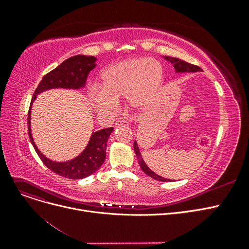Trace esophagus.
Listing matches in <instances>:
<instances>
[{
	"label": "esophagus",
	"instance_id": "34e87169",
	"mask_svg": "<svg viewBox=\"0 0 249 249\" xmlns=\"http://www.w3.org/2000/svg\"><path fill=\"white\" fill-rule=\"evenodd\" d=\"M115 125L116 126H127L129 125V122H127V120H124V119H118V120H116V123H115Z\"/></svg>",
	"mask_w": 249,
	"mask_h": 249
}]
</instances>
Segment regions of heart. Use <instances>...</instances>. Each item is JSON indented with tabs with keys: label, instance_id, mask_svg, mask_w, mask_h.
I'll return each mask as SVG.
<instances>
[{
	"label": "heart",
	"instance_id": "obj_1",
	"mask_svg": "<svg viewBox=\"0 0 249 249\" xmlns=\"http://www.w3.org/2000/svg\"><path fill=\"white\" fill-rule=\"evenodd\" d=\"M163 81L162 65L154 59L135 58L112 64L102 72L101 88L93 86L89 100L101 114H112L117 102L126 99L137 111L146 109Z\"/></svg>",
	"mask_w": 249,
	"mask_h": 249
}]
</instances>
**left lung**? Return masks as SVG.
<instances>
[{
	"label": "left lung",
	"mask_w": 249,
	"mask_h": 249,
	"mask_svg": "<svg viewBox=\"0 0 249 249\" xmlns=\"http://www.w3.org/2000/svg\"><path fill=\"white\" fill-rule=\"evenodd\" d=\"M165 59H166L167 61H169V62H171L173 64V67H175V70H176L177 72H196V71H202L199 66L193 65L191 63H188V62L184 61V60H180V59H178V58H172V57H169V56H165ZM134 150H135V154H136V156H137L138 163L140 165L141 169L144 171L148 177L153 178L154 179H157V180H161V182H168L169 179L164 178H162L160 176H158L157 173H155L153 170H150L147 167V165L145 164V162L143 161V159H142L141 154H140V150L138 148V145H137V142L136 141L134 142Z\"/></svg>",
	"instance_id": "1"
}]
</instances>
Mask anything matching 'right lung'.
Listing matches in <instances>:
<instances>
[{
	"instance_id": "obj_1",
	"label": "right lung",
	"mask_w": 249,
	"mask_h": 249,
	"mask_svg": "<svg viewBox=\"0 0 249 249\" xmlns=\"http://www.w3.org/2000/svg\"><path fill=\"white\" fill-rule=\"evenodd\" d=\"M96 58L92 56H83L77 55L66 59L55 70L48 72L42 78L40 83L34 91L33 97L30 104L28 112V130L29 138L32 142L37 155L40 158L42 163L51 169L53 172L61 176L63 178L71 179L84 178L90 175H92L99 169L105 159H106V148L107 141L114 127H108L100 131L93 132L91 138L88 142L86 148L83 153L74 158L73 160L69 162H54L49 160L44 157L35 145L31 134V124H30V114H31V106L37 94L51 88H73L79 89L84 87L88 73L95 67Z\"/></svg>"
}]
</instances>
